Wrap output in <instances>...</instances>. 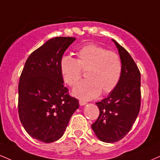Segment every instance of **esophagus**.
I'll use <instances>...</instances> for the list:
<instances>
[{
	"label": "esophagus",
	"mask_w": 160,
	"mask_h": 160,
	"mask_svg": "<svg viewBox=\"0 0 160 160\" xmlns=\"http://www.w3.org/2000/svg\"><path fill=\"white\" fill-rule=\"evenodd\" d=\"M79 103H80V106H83V105L86 104V102L83 101H81V100H80V101H79Z\"/></svg>",
	"instance_id": "obj_1"
}]
</instances>
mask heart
Instances as JSON below:
<instances>
[{
  "label": "heart",
  "mask_w": 160,
  "mask_h": 160,
  "mask_svg": "<svg viewBox=\"0 0 160 160\" xmlns=\"http://www.w3.org/2000/svg\"><path fill=\"white\" fill-rule=\"evenodd\" d=\"M63 80L74 86L86 72L87 80L78 84L72 91L73 95L82 100H91L101 92L108 94L118 86L122 74L120 57L95 44H88L76 52V59L64 56L59 62Z\"/></svg>",
  "instance_id": "1"
}]
</instances>
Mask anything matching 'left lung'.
Instances as JSON below:
<instances>
[{
  "mask_svg": "<svg viewBox=\"0 0 160 160\" xmlns=\"http://www.w3.org/2000/svg\"><path fill=\"white\" fill-rule=\"evenodd\" d=\"M122 62V74L116 88L108 97L96 103L98 118L92 128L98 139L113 143L131 130L141 106V74L130 53L112 39Z\"/></svg>",
  "mask_w": 160,
  "mask_h": 160,
  "instance_id": "obj_1",
  "label": "left lung"
}]
</instances>
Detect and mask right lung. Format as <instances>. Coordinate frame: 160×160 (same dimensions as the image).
<instances>
[{
    "label": "right lung",
    "mask_w": 160,
    "mask_h": 160,
    "mask_svg": "<svg viewBox=\"0 0 160 160\" xmlns=\"http://www.w3.org/2000/svg\"><path fill=\"white\" fill-rule=\"evenodd\" d=\"M76 38L55 37L29 56L18 83V115L31 137L45 143L64 133L78 100L63 85L59 62Z\"/></svg>",
    "instance_id": "obj_1"
}]
</instances>
